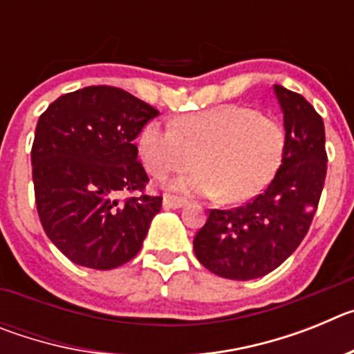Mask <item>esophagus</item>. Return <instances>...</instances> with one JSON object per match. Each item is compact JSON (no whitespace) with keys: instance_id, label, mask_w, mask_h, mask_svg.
<instances>
[{"instance_id":"1","label":"esophagus","mask_w":354,"mask_h":354,"mask_svg":"<svg viewBox=\"0 0 354 354\" xmlns=\"http://www.w3.org/2000/svg\"><path fill=\"white\" fill-rule=\"evenodd\" d=\"M186 205V200L179 198V196H171L167 195L162 198V207L165 209H180Z\"/></svg>"}]
</instances>
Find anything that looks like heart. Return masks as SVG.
Instances as JSON below:
<instances>
[{
    "mask_svg": "<svg viewBox=\"0 0 354 354\" xmlns=\"http://www.w3.org/2000/svg\"><path fill=\"white\" fill-rule=\"evenodd\" d=\"M287 133L277 118L246 106L223 104L177 118L149 122L140 133L138 150L150 174L162 179L200 168L168 184L183 195L221 196L239 204L257 196L282 165Z\"/></svg>",
    "mask_w": 354,
    "mask_h": 354,
    "instance_id": "b5f03b06",
    "label": "heart"
}]
</instances>
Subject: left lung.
<instances>
[{
    "label": "left lung",
    "instance_id": "1",
    "mask_svg": "<svg viewBox=\"0 0 354 354\" xmlns=\"http://www.w3.org/2000/svg\"><path fill=\"white\" fill-rule=\"evenodd\" d=\"M287 147L264 193L232 211L212 209L193 239L200 264L228 280H253L277 270L308 232L324 179V124L305 97L273 86Z\"/></svg>",
    "mask_w": 354,
    "mask_h": 354
}]
</instances>
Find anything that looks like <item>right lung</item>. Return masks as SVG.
I'll list each match as a JSON object with an SVG mask.
<instances>
[{
    "label": "right lung",
    "mask_w": 354,
    "mask_h": 354,
    "mask_svg": "<svg viewBox=\"0 0 354 354\" xmlns=\"http://www.w3.org/2000/svg\"><path fill=\"white\" fill-rule=\"evenodd\" d=\"M159 111L113 86L58 97L40 115L31 147L44 232L74 264L113 270L140 252L162 196L120 202L149 180L134 143Z\"/></svg>",
    "instance_id": "1"
}]
</instances>
